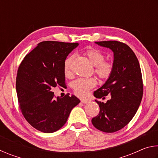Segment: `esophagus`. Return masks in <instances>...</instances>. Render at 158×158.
<instances>
[{
	"mask_svg": "<svg viewBox=\"0 0 158 158\" xmlns=\"http://www.w3.org/2000/svg\"><path fill=\"white\" fill-rule=\"evenodd\" d=\"M81 102H83L84 104H87L90 102L89 100H81Z\"/></svg>",
	"mask_w": 158,
	"mask_h": 158,
	"instance_id": "obj_1",
	"label": "esophagus"
}]
</instances>
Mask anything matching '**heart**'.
Listing matches in <instances>:
<instances>
[{
  "label": "heart",
  "instance_id": "heart-1",
  "mask_svg": "<svg viewBox=\"0 0 158 158\" xmlns=\"http://www.w3.org/2000/svg\"><path fill=\"white\" fill-rule=\"evenodd\" d=\"M86 56L93 65L94 71L102 79H108L114 71V63L111 60H105V53L101 50L90 47L85 51ZM74 59V55H70L64 61V73L66 77H71L73 74L72 65ZM97 84V79L95 77L79 78L73 83V89L74 93L79 97L86 96L89 90Z\"/></svg>",
  "mask_w": 158,
  "mask_h": 158
}]
</instances>
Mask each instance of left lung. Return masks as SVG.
<instances>
[{"instance_id": "1", "label": "left lung", "mask_w": 158, "mask_h": 158, "mask_svg": "<svg viewBox=\"0 0 158 158\" xmlns=\"http://www.w3.org/2000/svg\"><path fill=\"white\" fill-rule=\"evenodd\" d=\"M114 52V71L102 86L94 92L96 98L105 99L106 103L95 100L100 112L92 118L98 130L114 132L123 128L137 113L143 97V81L139 63L129 46L118 41L95 42Z\"/></svg>"}]
</instances>
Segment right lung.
<instances>
[{"mask_svg":"<svg viewBox=\"0 0 158 158\" xmlns=\"http://www.w3.org/2000/svg\"><path fill=\"white\" fill-rule=\"evenodd\" d=\"M79 44L44 41L26 56L18 68L16 89L26 121L36 130L52 133L60 129L80 100L69 93L56 98L53 88L64 87V61Z\"/></svg>","mask_w":158,"mask_h":158,"instance_id":"1","label":"right lung"}]
</instances>
